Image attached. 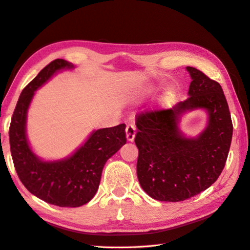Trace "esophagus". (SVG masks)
Wrapping results in <instances>:
<instances>
[{
	"label": "esophagus",
	"instance_id": "esophagus-1",
	"mask_svg": "<svg viewBox=\"0 0 250 250\" xmlns=\"http://www.w3.org/2000/svg\"><path fill=\"white\" fill-rule=\"evenodd\" d=\"M125 133H126V139L129 140V142H133L134 137H135V134H136V129H135V125L130 124L127 125L125 127Z\"/></svg>",
	"mask_w": 250,
	"mask_h": 250
}]
</instances>
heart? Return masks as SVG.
I'll return each instance as SVG.
<instances>
[{
    "mask_svg": "<svg viewBox=\"0 0 250 250\" xmlns=\"http://www.w3.org/2000/svg\"><path fill=\"white\" fill-rule=\"evenodd\" d=\"M168 100H169V96H166V97H164V99H163L164 102H167Z\"/></svg>",
    "mask_w": 250,
    "mask_h": 250,
    "instance_id": "b5f03b06",
    "label": "heart"
}]
</instances>
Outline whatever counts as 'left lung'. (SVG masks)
Listing matches in <instances>:
<instances>
[{"mask_svg":"<svg viewBox=\"0 0 250 250\" xmlns=\"http://www.w3.org/2000/svg\"><path fill=\"white\" fill-rule=\"evenodd\" d=\"M190 97L167 110L137 114V177L146 194L162 202H182L206 190L225 167L232 138V121L219 82L187 66ZM209 113L208 129L197 139L177 130L180 114L193 108Z\"/></svg>","mask_w":250,"mask_h":250,"instance_id":"1","label":"left lung"}]
</instances>
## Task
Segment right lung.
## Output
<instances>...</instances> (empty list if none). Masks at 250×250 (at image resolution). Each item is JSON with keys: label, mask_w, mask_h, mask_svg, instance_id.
<instances>
[{"label": "right lung", "mask_w": 250, "mask_h": 250, "mask_svg": "<svg viewBox=\"0 0 250 250\" xmlns=\"http://www.w3.org/2000/svg\"><path fill=\"white\" fill-rule=\"evenodd\" d=\"M64 67L73 65L63 59H56L24 87L12 114L9 144L17 174L30 193L55 206L80 207L97 192L107 159L126 143L125 125L95 131L65 161H40L31 152L25 134L27 108L36 89Z\"/></svg>", "instance_id": "add662e5"}]
</instances>
